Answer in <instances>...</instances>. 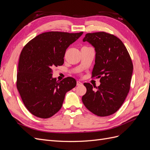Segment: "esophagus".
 I'll list each match as a JSON object with an SVG mask.
<instances>
[{
    "mask_svg": "<svg viewBox=\"0 0 150 150\" xmlns=\"http://www.w3.org/2000/svg\"><path fill=\"white\" fill-rule=\"evenodd\" d=\"M83 85V83L80 82V81H77V86H82Z\"/></svg>",
    "mask_w": 150,
    "mask_h": 150,
    "instance_id": "1",
    "label": "esophagus"
}]
</instances>
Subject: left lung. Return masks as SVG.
I'll list each match as a JSON object with an SVG mask.
<instances>
[{"mask_svg": "<svg viewBox=\"0 0 150 150\" xmlns=\"http://www.w3.org/2000/svg\"><path fill=\"white\" fill-rule=\"evenodd\" d=\"M83 41L94 47L96 57L92 74L101 78L96 91L91 84L84 83L87 91L82 97L83 103L98 116L111 115L119 110L129 93L132 61L124 44L114 35L104 32L88 33Z\"/></svg>", "mask_w": 150, "mask_h": 150, "instance_id": "8db88e82", "label": "left lung"}]
</instances>
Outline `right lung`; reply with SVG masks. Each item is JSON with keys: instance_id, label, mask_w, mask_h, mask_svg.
<instances>
[{"instance_id": "add662e5", "label": "right lung", "mask_w": 150, "mask_h": 150, "mask_svg": "<svg viewBox=\"0 0 150 150\" xmlns=\"http://www.w3.org/2000/svg\"><path fill=\"white\" fill-rule=\"evenodd\" d=\"M83 32H47L27 44L17 66V88L29 111L40 118H49L60 110L66 93L76 86L73 78L61 81L52 77V69L64 63L67 47Z\"/></svg>"}]
</instances>
